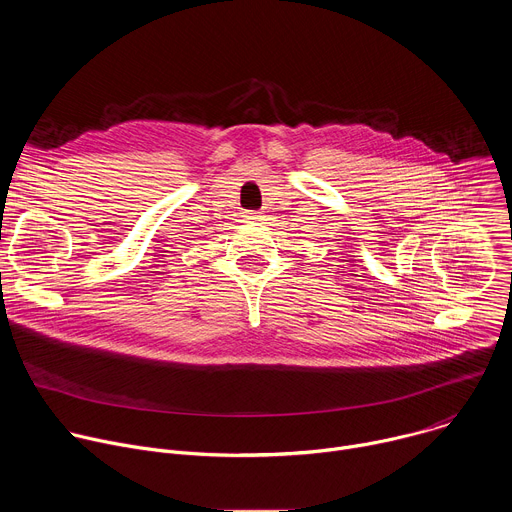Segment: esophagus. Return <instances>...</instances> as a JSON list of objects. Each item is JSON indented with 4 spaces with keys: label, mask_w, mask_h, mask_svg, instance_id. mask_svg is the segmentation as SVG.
<instances>
[{
    "label": "esophagus",
    "mask_w": 512,
    "mask_h": 512,
    "mask_svg": "<svg viewBox=\"0 0 512 512\" xmlns=\"http://www.w3.org/2000/svg\"><path fill=\"white\" fill-rule=\"evenodd\" d=\"M247 221H261V212H245Z\"/></svg>",
    "instance_id": "1"
}]
</instances>
